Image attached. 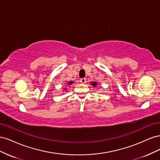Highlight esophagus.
Returning <instances> with one entry per match:
<instances>
[{
	"label": "esophagus",
	"mask_w": 160,
	"mask_h": 160,
	"mask_svg": "<svg viewBox=\"0 0 160 160\" xmlns=\"http://www.w3.org/2000/svg\"><path fill=\"white\" fill-rule=\"evenodd\" d=\"M80 83H82V84H84L86 83V79L85 78H82V79H80Z\"/></svg>",
	"instance_id": "obj_1"
}]
</instances>
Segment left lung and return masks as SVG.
I'll use <instances>...</instances> for the list:
<instances>
[{
    "label": "left lung",
    "mask_w": 160,
    "mask_h": 160,
    "mask_svg": "<svg viewBox=\"0 0 160 160\" xmlns=\"http://www.w3.org/2000/svg\"><path fill=\"white\" fill-rule=\"evenodd\" d=\"M91 85H93V86H96L97 85V83H96V82H92Z\"/></svg>",
    "instance_id": "1"
}]
</instances>
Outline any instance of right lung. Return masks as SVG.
<instances>
[{
  "mask_svg": "<svg viewBox=\"0 0 160 160\" xmlns=\"http://www.w3.org/2000/svg\"><path fill=\"white\" fill-rule=\"evenodd\" d=\"M72 83V81H69V83H67V84H69V85H71Z\"/></svg>",
  "mask_w": 160,
  "mask_h": 160,
  "instance_id": "right-lung-1",
  "label": "right lung"
}]
</instances>
